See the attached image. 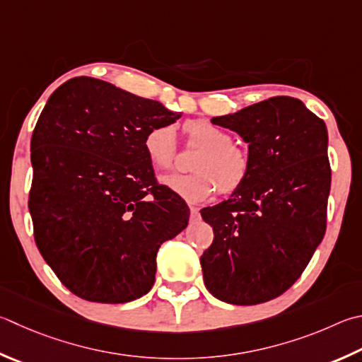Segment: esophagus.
I'll use <instances>...</instances> for the list:
<instances>
[{"label":"esophagus","instance_id":"esophagus-1","mask_svg":"<svg viewBox=\"0 0 362 362\" xmlns=\"http://www.w3.org/2000/svg\"><path fill=\"white\" fill-rule=\"evenodd\" d=\"M199 209H196V207H192L189 209V218L192 220H199Z\"/></svg>","mask_w":362,"mask_h":362}]
</instances>
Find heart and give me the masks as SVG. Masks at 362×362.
<instances>
[{
  "label": "heart",
  "mask_w": 362,
  "mask_h": 362,
  "mask_svg": "<svg viewBox=\"0 0 362 362\" xmlns=\"http://www.w3.org/2000/svg\"><path fill=\"white\" fill-rule=\"evenodd\" d=\"M188 144L201 150L194 155L189 174L164 175L163 185L187 202H202L216 193L229 194L238 192L248 180L252 160L245 148L233 144L229 131L212 122L188 120L183 124ZM144 150L148 161L156 169H168L177 156L175 131L170 124H160L147 131Z\"/></svg>",
  "instance_id": "b5f03b06"
}]
</instances>
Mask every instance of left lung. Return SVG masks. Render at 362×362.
I'll use <instances>...</instances> for the list:
<instances>
[{
  "label": "left lung",
  "mask_w": 362,
  "mask_h": 362,
  "mask_svg": "<svg viewBox=\"0 0 362 362\" xmlns=\"http://www.w3.org/2000/svg\"><path fill=\"white\" fill-rule=\"evenodd\" d=\"M248 144V180L201 210L214 242L201 256L216 299L255 305L279 298L304 272L326 231L331 166L325 122L304 103L275 96L214 117Z\"/></svg>",
  "instance_id": "left-lung-1"
}]
</instances>
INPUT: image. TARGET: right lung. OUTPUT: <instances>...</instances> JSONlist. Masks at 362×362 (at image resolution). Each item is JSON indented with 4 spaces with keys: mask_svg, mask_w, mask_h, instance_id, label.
Segmentation results:
<instances>
[{
    "mask_svg": "<svg viewBox=\"0 0 362 362\" xmlns=\"http://www.w3.org/2000/svg\"><path fill=\"white\" fill-rule=\"evenodd\" d=\"M180 114L93 77L45 104L31 137L28 207L45 262L78 298L123 304L155 284L156 253L189 209L155 179L147 131Z\"/></svg>",
    "mask_w": 362,
    "mask_h": 362,
    "instance_id": "right-lung-1",
    "label": "right lung"
}]
</instances>
